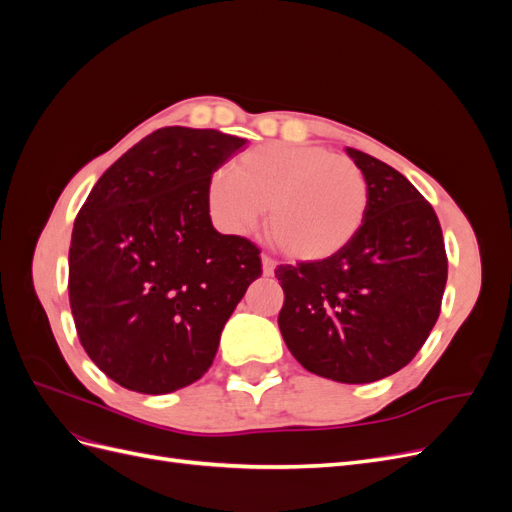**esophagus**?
Listing matches in <instances>:
<instances>
[{"label":"esophagus","instance_id":"esophagus-1","mask_svg":"<svg viewBox=\"0 0 512 512\" xmlns=\"http://www.w3.org/2000/svg\"><path fill=\"white\" fill-rule=\"evenodd\" d=\"M262 273H265L267 277L275 273V260L267 254H262Z\"/></svg>","mask_w":512,"mask_h":512}]
</instances>
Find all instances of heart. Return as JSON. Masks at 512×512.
<instances>
[{
	"mask_svg": "<svg viewBox=\"0 0 512 512\" xmlns=\"http://www.w3.org/2000/svg\"><path fill=\"white\" fill-rule=\"evenodd\" d=\"M207 203L228 232H250L269 207L267 235L294 260L337 254L365 222L369 185L350 158L312 145L252 147L215 170Z\"/></svg>",
	"mask_w": 512,
	"mask_h": 512,
	"instance_id": "b5f03b06",
	"label": "heart"
}]
</instances>
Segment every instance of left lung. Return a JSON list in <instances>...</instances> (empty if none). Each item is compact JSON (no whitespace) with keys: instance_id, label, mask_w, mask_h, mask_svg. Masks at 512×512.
I'll return each mask as SVG.
<instances>
[{"instance_id":"obj_1","label":"left lung","mask_w":512,"mask_h":512,"mask_svg":"<svg viewBox=\"0 0 512 512\" xmlns=\"http://www.w3.org/2000/svg\"><path fill=\"white\" fill-rule=\"evenodd\" d=\"M369 185L365 222L337 254L280 265L277 324L307 371L363 384L395 374L440 316L448 275L433 207L389 164L348 147Z\"/></svg>"}]
</instances>
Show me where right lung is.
<instances>
[{
    "label": "right lung",
    "instance_id": "add662e5",
    "mask_svg": "<svg viewBox=\"0 0 512 512\" xmlns=\"http://www.w3.org/2000/svg\"><path fill=\"white\" fill-rule=\"evenodd\" d=\"M247 141L181 126L145 136L106 170L74 220L68 297L104 374L145 395L203 378L260 250L211 224L207 188Z\"/></svg>",
    "mask_w": 512,
    "mask_h": 512
}]
</instances>
